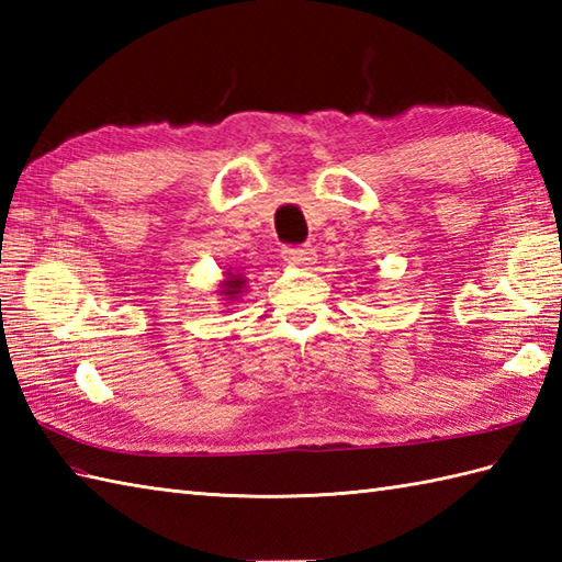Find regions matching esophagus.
Segmentation results:
<instances>
[{
  "instance_id": "esophagus-1",
  "label": "esophagus",
  "mask_w": 562,
  "mask_h": 562,
  "mask_svg": "<svg viewBox=\"0 0 562 562\" xmlns=\"http://www.w3.org/2000/svg\"><path fill=\"white\" fill-rule=\"evenodd\" d=\"M282 258L288 260L290 266L306 268V266H312V262H314V250L308 246H284Z\"/></svg>"
}]
</instances>
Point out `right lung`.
I'll list each match as a JSON object with an SVG mask.
<instances>
[{
	"label": "right lung",
	"mask_w": 562,
	"mask_h": 562,
	"mask_svg": "<svg viewBox=\"0 0 562 562\" xmlns=\"http://www.w3.org/2000/svg\"><path fill=\"white\" fill-rule=\"evenodd\" d=\"M246 288V278L244 274H232L226 272V280L222 282V290L220 294L224 296V300H236L238 294H241V290Z\"/></svg>",
	"instance_id": "add662e5"
}]
</instances>
